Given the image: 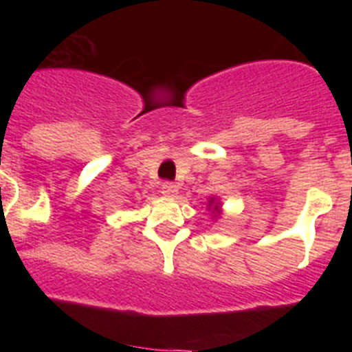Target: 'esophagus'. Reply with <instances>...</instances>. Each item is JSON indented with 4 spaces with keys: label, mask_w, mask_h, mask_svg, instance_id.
I'll return each instance as SVG.
<instances>
[{
    "label": "esophagus",
    "mask_w": 352,
    "mask_h": 352,
    "mask_svg": "<svg viewBox=\"0 0 352 352\" xmlns=\"http://www.w3.org/2000/svg\"><path fill=\"white\" fill-rule=\"evenodd\" d=\"M162 194L173 197V195L178 194V185H176V183L166 182V183H164V185H162Z\"/></svg>",
    "instance_id": "esophagus-1"
}]
</instances>
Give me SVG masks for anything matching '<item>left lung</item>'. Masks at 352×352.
Returning <instances> with one entry per match:
<instances>
[{
  "label": "left lung",
  "mask_w": 352,
  "mask_h": 352,
  "mask_svg": "<svg viewBox=\"0 0 352 352\" xmlns=\"http://www.w3.org/2000/svg\"><path fill=\"white\" fill-rule=\"evenodd\" d=\"M208 210L211 211V219H219L220 214H222V203H220L219 197H210V201H208Z\"/></svg>",
  "instance_id": "1"
}]
</instances>
